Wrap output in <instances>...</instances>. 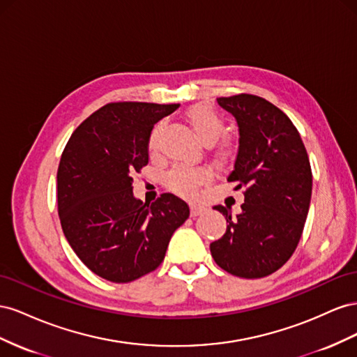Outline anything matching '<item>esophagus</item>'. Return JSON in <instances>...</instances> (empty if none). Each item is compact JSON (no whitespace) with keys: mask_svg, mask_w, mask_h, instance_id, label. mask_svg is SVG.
Returning <instances> with one entry per match:
<instances>
[{"mask_svg":"<svg viewBox=\"0 0 357 357\" xmlns=\"http://www.w3.org/2000/svg\"><path fill=\"white\" fill-rule=\"evenodd\" d=\"M190 212H191V217H197V215H200V213L206 212V206L199 205V203H191Z\"/></svg>","mask_w":357,"mask_h":357,"instance_id":"esophagus-1","label":"esophagus"}]
</instances>
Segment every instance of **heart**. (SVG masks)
<instances>
[{
	"instance_id": "1",
	"label": "heart",
	"mask_w": 357,
	"mask_h": 357,
	"mask_svg": "<svg viewBox=\"0 0 357 357\" xmlns=\"http://www.w3.org/2000/svg\"><path fill=\"white\" fill-rule=\"evenodd\" d=\"M185 121L187 124L195 131V135L200 142H208L213 144L226 130V124L218 112L211 107L209 105L197 103L192 105L185 110ZM160 126H157L151 131L149 136V148L154 149L158 142ZM209 178V173L205 169H196V167H176L166 178L167 187L178 192L182 196H195L199 187Z\"/></svg>"
}]
</instances>
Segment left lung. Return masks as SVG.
<instances>
[{
	"instance_id": "1",
	"label": "left lung",
	"mask_w": 357,
	"mask_h": 357,
	"mask_svg": "<svg viewBox=\"0 0 357 357\" xmlns=\"http://www.w3.org/2000/svg\"><path fill=\"white\" fill-rule=\"evenodd\" d=\"M235 116L239 146L227 178L245 188L241 212L213 206L227 221L222 238L211 243L220 268L241 278L278 271L296 250L308 215L312 175L299 131L277 106L257 96L217 98Z\"/></svg>"
}]
</instances>
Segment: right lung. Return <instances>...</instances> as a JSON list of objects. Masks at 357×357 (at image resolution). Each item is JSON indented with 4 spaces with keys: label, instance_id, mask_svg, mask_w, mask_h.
Masks as SVG:
<instances>
[{
    "label": "right lung",
    "instance_id": "1",
    "mask_svg": "<svg viewBox=\"0 0 357 357\" xmlns=\"http://www.w3.org/2000/svg\"><path fill=\"white\" fill-rule=\"evenodd\" d=\"M178 107L109 103L75 130L61 155V227L85 266L107 281L130 282L157 269L173 231L190 217L187 203L172 192L151 205L133 195L152 128Z\"/></svg>",
    "mask_w": 357,
    "mask_h": 357
}]
</instances>
